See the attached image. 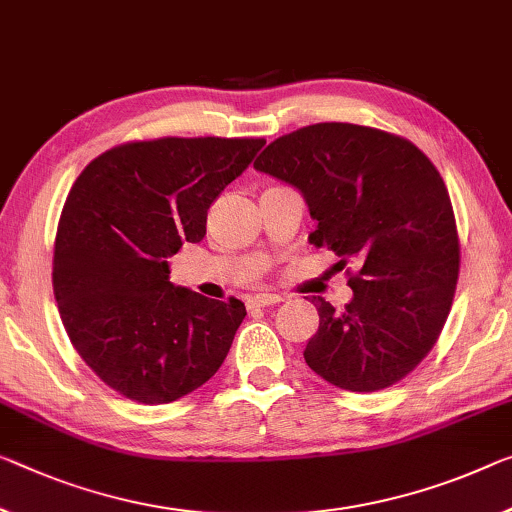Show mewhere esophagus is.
Here are the masks:
<instances>
[{
	"instance_id": "34e87169",
	"label": "esophagus",
	"mask_w": 512,
	"mask_h": 512,
	"mask_svg": "<svg viewBox=\"0 0 512 512\" xmlns=\"http://www.w3.org/2000/svg\"><path fill=\"white\" fill-rule=\"evenodd\" d=\"M283 300L281 295H274V293H258V295H251L247 300V306H272V304H279Z\"/></svg>"
}]
</instances>
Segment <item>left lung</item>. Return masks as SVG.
Here are the masks:
<instances>
[{
	"mask_svg": "<svg viewBox=\"0 0 512 512\" xmlns=\"http://www.w3.org/2000/svg\"><path fill=\"white\" fill-rule=\"evenodd\" d=\"M254 169L304 196L318 224L311 245L357 267L345 309L309 300L320 325L306 364L359 393L403 380L442 332L460 272L453 206L435 164L389 132L316 123L272 141Z\"/></svg>",
	"mask_w": 512,
	"mask_h": 512,
	"instance_id": "left-lung-1",
	"label": "left lung"
}]
</instances>
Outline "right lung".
<instances>
[{"instance_id": "right-lung-1", "label": "right lung", "mask_w": 512, "mask_h": 512, "mask_svg": "<svg viewBox=\"0 0 512 512\" xmlns=\"http://www.w3.org/2000/svg\"><path fill=\"white\" fill-rule=\"evenodd\" d=\"M263 139L164 137L96 157L70 190L52 286L70 343L107 387L164 405L224 364L247 309L169 281L167 258L201 242L212 201Z\"/></svg>"}]
</instances>
